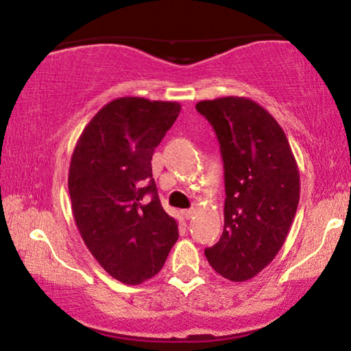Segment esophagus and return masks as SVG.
<instances>
[{
  "label": "esophagus",
  "mask_w": 351,
  "mask_h": 351,
  "mask_svg": "<svg viewBox=\"0 0 351 351\" xmlns=\"http://www.w3.org/2000/svg\"><path fill=\"white\" fill-rule=\"evenodd\" d=\"M182 215H184L185 219H191L195 215V209H184L182 210Z\"/></svg>",
  "instance_id": "34e87169"
}]
</instances>
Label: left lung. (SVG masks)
<instances>
[{
    "instance_id": "8db88e82",
    "label": "left lung",
    "mask_w": 351,
    "mask_h": 351,
    "mask_svg": "<svg viewBox=\"0 0 351 351\" xmlns=\"http://www.w3.org/2000/svg\"><path fill=\"white\" fill-rule=\"evenodd\" d=\"M223 160V233L206 258L230 281L251 280L270 263L289 233L300 176L287 137L265 108L244 97L201 100Z\"/></svg>"
}]
</instances>
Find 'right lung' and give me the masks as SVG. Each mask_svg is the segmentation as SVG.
<instances>
[{
    "mask_svg": "<svg viewBox=\"0 0 351 351\" xmlns=\"http://www.w3.org/2000/svg\"><path fill=\"white\" fill-rule=\"evenodd\" d=\"M179 113L177 102L114 99L90 119L71 155L76 227L95 261L124 285L155 276L179 238L152 174L155 148Z\"/></svg>",
    "mask_w": 351,
    "mask_h": 351,
    "instance_id": "right-lung-1",
    "label": "right lung"
}]
</instances>
